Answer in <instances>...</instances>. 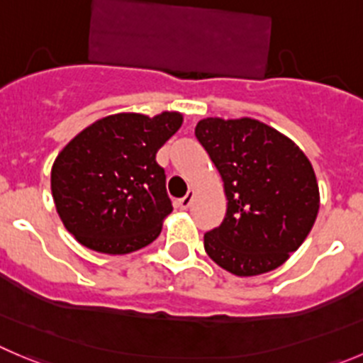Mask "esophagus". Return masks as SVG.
Listing matches in <instances>:
<instances>
[{
    "label": "esophagus",
    "instance_id": "1",
    "mask_svg": "<svg viewBox=\"0 0 363 363\" xmlns=\"http://www.w3.org/2000/svg\"><path fill=\"white\" fill-rule=\"evenodd\" d=\"M192 199H194V192L189 191L187 194L184 196V198L179 199V201H178V206H179V208H182V210H187L189 206L192 205Z\"/></svg>",
    "mask_w": 363,
    "mask_h": 363
}]
</instances>
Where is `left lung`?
Here are the masks:
<instances>
[{
    "mask_svg": "<svg viewBox=\"0 0 363 363\" xmlns=\"http://www.w3.org/2000/svg\"><path fill=\"white\" fill-rule=\"evenodd\" d=\"M226 194L223 223L205 233V251L235 276L279 267L315 223L319 185L306 155L257 119L206 117L196 126Z\"/></svg>",
    "mask_w": 363,
    "mask_h": 363,
    "instance_id": "1",
    "label": "left lung"
}]
</instances>
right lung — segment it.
<instances>
[{
	"label": "right lung",
	"mask_w": 363,
	"mask_h": 363,
	"mask_svg": "<svg viewBox=\"0 0 363 363\" xmlns=\"http://www.w3.org/2000/svg\"><path fill=\"white\" fill-rule=\"evenodd\" d=\"M184 123L179 112L103 117L58 153L51 167L57 212L92 251L126 255L146 247L172 212L157 151Z\"/></svg>",
	"instance_id": "1"
}]
</instances>
